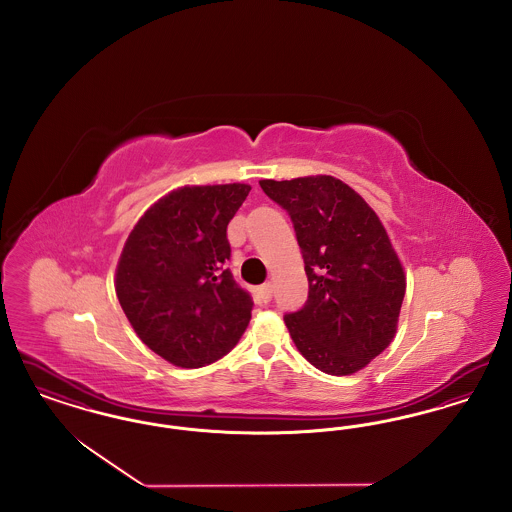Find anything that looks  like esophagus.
I'll use <instances>...</instances> for the list:
<instances>
[{"mask_svg": "<svg viewBox=\"0 0 512 512\" xmlns=\"http://www.w3.org/2000/svg\"><path fill=\"white\" fill-rule=\"evenodd\" d=\"M257 297H259V301L261 303H268L270 299H272V286L270 284H263V286H259L257 288Z\"/></svg>", "mask_w": 512, "mask_h": 512, "instance_id": "esophagus-1", "label": "esophagus"}]
</instances>
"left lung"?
<instances>
[{"instance_id":"8db88e82","label":"left lung","mask_w":512,"mask_h":512,"mask_svg":"<svg viewBox=\"0 0 512 512\" xmlns=\"http://www.w3.org/2000/svg\"><path fill=\"white\" fill-rule=\"evenodd\" d=\"M259 184L288 211L305 261L309 297L284 317L295 347L332 376L365 368L393 340L407 286L386 228L334 176Z\"/></svg>"}]
</instances>
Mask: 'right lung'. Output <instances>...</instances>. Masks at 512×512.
Returning a JSON list of instances; mask_svg holds the SVG:
<instances>
[{"label": "right lung", "instance_id": "right-lung-1", "mask_svg": "<svg viewBox=\"0 0 512 512\" xmlns=\"http://www.w3.org/2000/svg\"><path fill=\"white\" fill-rule=\"evenodd\" d=\"M251 186H184L138 220L117 265V297L151 351L182 368L211 365L240 341L253 299L226 267L228 222Z\"/></svg>", "mask_w": 512, "mask_h": 512}]
</instances>
